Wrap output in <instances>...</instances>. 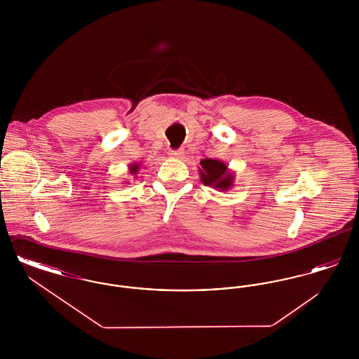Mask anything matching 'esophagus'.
Instances as JSON below:
<instances>
[{
    "label": "esophagus",
    "mask_w": 359,
    "mask_h": 359,
    "mask_svg": "<svg viewBox=\"0 0 359 359\" xmlns=\"http://www.w3.org/2000/svg\"><path fill=\"white\" fill-rule=\"evenodd\" d=\"M170 156H171L172 158H183L184 157V152H183V149H177V151H171L170 152Z\"/></svg>",
    "instance_id": "esophagus-1"
}]
</instances>
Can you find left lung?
Returning a JSON list of instances; mask_svg holds the SVG:
<instances>
[{
    "mask_svg": "<svg viewBox=\"0 0 359 359\" xmlns=\"http://www.w3.org/2000/svg\"><path fill=\"white\" fill-rule=\"evenodd\" d=\"M202 168H199L201 180L205 186L215 188L217 191H229L234 186L236 175L230 171L227 164L217 158H203L201 161Z\"/></svg>",
    "mask_w": 359,
    "mask_h": 359,
    "instance_id": "8db88e82",
    "label": "left lung"
}]
</instances>
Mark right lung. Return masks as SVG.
Returning <instances> with one entry per match:
<instances>
[{"mask_svg": "<svg viewBox=\"0 0 359 359\" xmlns=\"http://www.w3.org/2000/svg\"><path fill=\"white\" fill-rule=\"evenodd\" d=\"M140 165H141V163H132V164H129V173H130L132 176L137 177ZM126 183H128V182H126Z\"/></svg>", "mask_w": 359, "mask_h": 359, "instance_id": "add662e5", "label": "right lung"}]
</instances>
